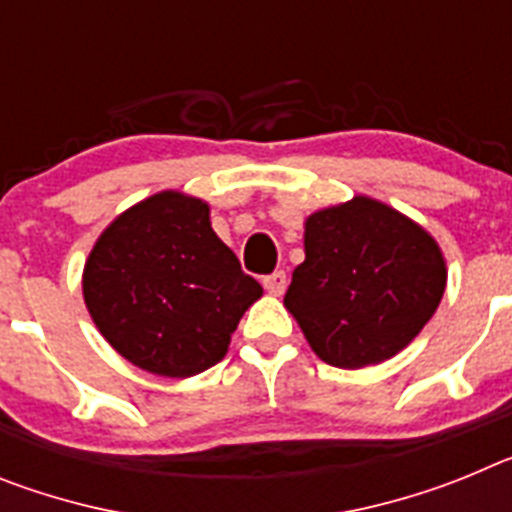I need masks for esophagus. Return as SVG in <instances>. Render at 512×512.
<instances>
[{"mask_svg": "<svg viewBox=\"0 0 512 512\" xmlns=\"http://www.w3.org/2000/svg\"><path fill=\"white\" fill-rule=\"evenodd\" d=\"M261 284H264V289L269 292V295H282L284 289H287V274H284V271L266 274V277L261 279Z\"/></svg>", "mask_w": 512, "mask_h": 512, "instance_id": "1", "label": "esophagus"}]
</instances>
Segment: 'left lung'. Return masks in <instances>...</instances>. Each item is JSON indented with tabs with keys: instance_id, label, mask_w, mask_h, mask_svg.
I'll return each instance as SVG.
<instances>
[{
	"instance_id": "1",
	"label": "left lung",
	"mask_w": 512,
	"mask_h": 512,
	"mask_svg": "<svg viewBox=\"0 0 512 512\" xmlns=\"http://www.w3.org/2000/svg\"><path fill=\"white\" fill-rule=\"evenodd\" d=\"M446 289L441 248L420 225L369 197L307 217L305 261L284 305L330 366L361 369L408 346Z\"/></svg>"
}]
</instances>
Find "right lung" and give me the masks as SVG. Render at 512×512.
<instances>
[{"label": "right lung", "instance_id": "1", "mask_svg": "<svg viewBox=\"0 0 512 512\" xmlns=\"http://www.w3.org/2000/svg\"><path fill=\"white\" fill-rule=\"evenodd\" d=\"M261 292L210 228V207L179 192L122 212L84 266V300L102 336L161 377L215 366Z\"/></svg>", "mask_w": 512, "mask_h": 512}]
</instances>
